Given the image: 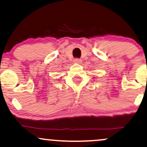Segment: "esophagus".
Instances as JSON below:
<instances>
[{"instance_id": "1", "label": "esophagus", "mask_w": 147, "mask_h": 147, "mask_svg": "<svg viewBox=\"0 0 147 147\" xmlns=\"http://www.w3.org/2000/svg\"><path fill=\"white\" fill-rule=\"evenodd\" d=\"M82 59H75V60H74V62L76 63H82Z\"/></svg>"}]
</instances>
